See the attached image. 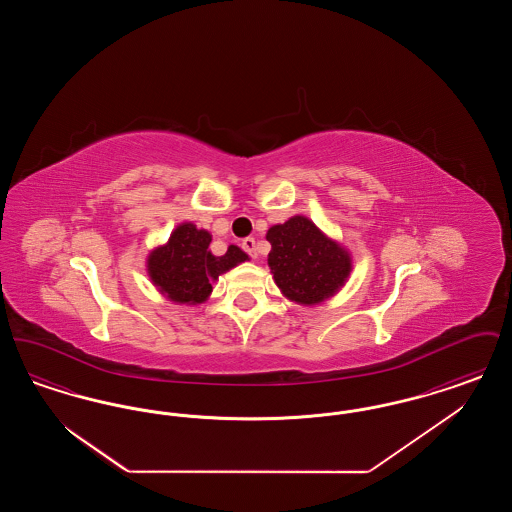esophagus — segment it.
Listing matches in <instances>:
<instances>
[{"mask_svg":"<svg viewBox=\"0 0 512 512\" xmlns=\"http://www.w3.org/2000/svg\"><path fill=\"white\" fill-rule=\"evenodd\" d=\"M242 249H244L247 255H251L253 259L257 257V245H255V238H245L242 242Z\"/></svg>","mask_w":512,"mask_h":512,"instance_id":"34e87169","label":"esophagus"}]
</instances>
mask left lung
Segmentation results:
<instances>
[{"label": "left lung", "mask_w": 512, "mask_h": 512, "mask_svg": "<svg viewBox=\"0 0 512 512\" xmlns=\"http://www.w3.org/2000/svg\"><path fill=\"white\" fill-rule=\"evenodd\" d=\"M267 240L272 278L290 301L317 305L349 278L351 255L303 215L268 228Z\"/></svg>", "instance_id": "left-lung-1"}]
</instances>
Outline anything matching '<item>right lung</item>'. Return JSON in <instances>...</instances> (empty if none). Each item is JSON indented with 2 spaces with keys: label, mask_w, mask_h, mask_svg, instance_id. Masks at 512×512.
<instances>
[{
  "label": "right lung",
  "mask_w": 512,
  "mask_h": 512,
  "mask_svg": "<svg viewBox=\"0 0 512 512\" xmlns=\"http://www.w3.org/2000/svg\"><path fill=\"white\" fill-rule=\"evenodd\" d=\"M211 234L192 222H182L165 245L155 247L147 257V274L167 299L180 305H199L213 292L211 282L220 274L247 261L238 245H230L224 255L209 251Z\"/></svg>",
  "instance_id": "add662e5"
}]
</instances>
